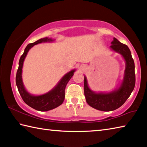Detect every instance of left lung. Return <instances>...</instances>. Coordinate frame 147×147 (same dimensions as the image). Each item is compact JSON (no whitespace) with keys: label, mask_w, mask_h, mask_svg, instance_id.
Wrapping results in <instances>:
<instances>
[{"label":"left lung","mask_w":147,"mask_h":147,"mask_svg":"<svg viewBox=\"0 0 147 147\" xmlns=\"http://www.w3.org/2000/svg\"><path fill=\"white\" fill-rule=\"evenodd\" d=\"M111 44V49L121 55L125 61L124 76L119 87L109 92H96L90 89L86 76H84V94L87 103L101 111H112L120 107L129 98L135 87V65L129 48L116 38H114Z\"/></svg>","instance_id":"left-lung-1"}]
</instances>
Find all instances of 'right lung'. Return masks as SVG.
Returning <instances> with one entry per match:
<instances>
[{"label": "right lung", "mask_w": 147, "mask_h": 147, "mask_svg": "<svg viewBox=\"0 0 147 147\" xmlns=\"http://www.w3.org/2000/svg\"><path fill=\"white\" fill-rule=\"evenodd\" d=\"M54 41L50 38H41L36 41L34 43L28 44L24 49L23 55L21 57L18 62V69L16 75V84L18 88V92L22 97L24 101L28 105L31 107L35 110L39 111H48L52 109L57 108L62 104L63 100L65 99V89L68 82L70 80L72 76L74 75V73L76 69H73L66 73L60 80L57 85L48 92L42 95H33L27 91L24 85L22 73L24 61L27 55L28 51L31 47H33L34 45L42 43V42H52Z\"/></svg>", "instance_id": "1"}]
</instances>
